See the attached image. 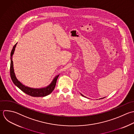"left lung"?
I'll use <instances>...</instances> for the list:
<instances>
[{
    "label": "left lung",
    "mask_w": 134,
    "mask_h": 134,
    "mask_svg": "<svg viewBox=\"0 0 134 134\" xmlns=\"http://www.w3.org/2000/svg\"><path fill=\"white\" fill-rule=\"evenodd\" d=\"M81 95H82V96H83V97H84V96H83V95H82V94H81Z\"/></svg>",
    "instance_id": "obj_1"
}]
</instances>
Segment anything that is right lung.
<instances>
[{
    "instance_id": "right-lung-1",
    "label": "right lung",
    "mask_w": 134,
    "mask_h": 134,
    "mask_svg": "<svg viewBox=\"0 0 134 134\" xmlns=\"http://www.w3.org/2000/svg\"><path fill=\"white\" fill-rule=\"evenodd\" d=\"M17 43H16L14 46L13 47V48L11 51V63H10V77L11 78V80L13 83L18 87L21 91H22L25 93L33 97H45L46 96L50 93H51L54 90L56 84V81L57 80V78L59 76V75L55 77V78L54 79L52 83L47 87L44 88H41V89H33L31 88L27 87H25L23 85H22L20 81H19L15 77L14 70H13V61L12 60V57L14 53L15 47L16 46Z\"/></svg>"
}]
</instances>
